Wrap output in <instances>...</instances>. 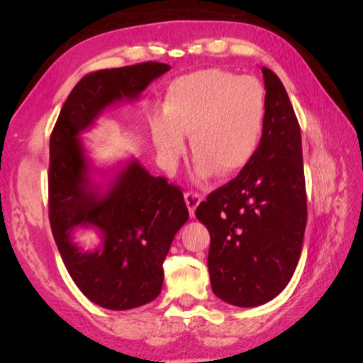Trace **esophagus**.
<instances>
[{"label": "esophagus", "mask_w": 363, "mask_h": 363, "mask_svg": "<svg viewBox=\"0 0 363 363\" xmlns=\"http://www.w3.org/2000/svg\"><path fill=\"white\" fill-rule=\"evenodd\" d=\"M184 196H186V203L189 206V213L194 216L196 206H199L201 199H203V195L199 194V192H195V190H187L186 195H184Z\"/></svg>", "instance_id": "1"}]
</instances>
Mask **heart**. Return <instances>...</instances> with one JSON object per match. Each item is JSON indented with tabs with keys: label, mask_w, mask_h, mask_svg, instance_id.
Here are the masks:
<instances>
[{
	"label": "heart",
	"mask_w": 363,
	"mask_h": 363,
	"mask_svg": "<svg viewBox=\"0 0 363 363\" xmlns=\"http://www.w3.org/2000/svg\"><path fill=\"white\" fill-rule=\"evenodd\" d=\"M163 116L152 121V139L163 160L174 162L190 134L200 174L242 171L259 150L267 99L259 79L208 69L169 84Z\"/></svg>",
	"instance_id": "obj_1"
}]
</instances>
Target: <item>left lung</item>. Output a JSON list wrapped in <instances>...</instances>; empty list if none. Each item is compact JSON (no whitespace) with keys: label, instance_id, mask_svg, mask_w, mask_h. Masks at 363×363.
Instances as JSON below:
<instances>
[{"label":"left lung","instance_id":"1","mask_svg":"<svg viewBox=\"0 0 363 363\" xmlns=\"http://www.w3.org/2000/svg\"><path fill=\"white\" fill-rule=\"evenodd\" d=\"M262 75L267 110L259 150L195 211L211 238L213 293L238 307L261 306L288 285L307 220L299 123L280 78L267 67Z\"/></svg>","mask_w":363,"mask_h":363}]
</instances>
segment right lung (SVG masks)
I'll list each match as a JSON object with an SVG mask.
<instances>
[{"label": "right lung", "mask_w": 363, "mask_h": 363, "mask_svg": "<svg viewBox=\"0 0 363 363\" xmlns=\"http://www.w3.org/2000/svg\"><path fill=\"white\" fill-rule=\"evenodd\" d=\"M168 64L140 62L91 72L67 97L49 139V223L70 277L86 298L112 311H126L155 299L163 285V262L189 210L182 190L167 177H153L131 162L106 195L86 177L84 131L110 104L136 97ZM77 225H93L103 245L82 254L69 242Z\"/></svg>", "instance_id": "1"}]
</instances>
